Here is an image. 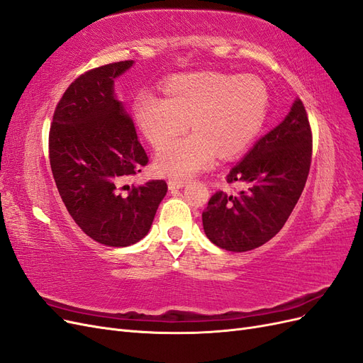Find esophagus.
Listing matches in <instances>:
<instances>
[{
    "instance_id": "34e87169",
    "label": "esophagus",
    "mask_w": 363,
    "mask_h": 363,
    "mask_svg": "<svg viewBox=\"0 0 363 363\" xmlns=\"http://www.w3.org/2000/svg\"><path fill=\"white\" fill-rule=\"evenodd\" d=\"M168 186H169L171 191L180 189V188H183V186H184V180H169Z\"/></svg>"
}]
</instances>
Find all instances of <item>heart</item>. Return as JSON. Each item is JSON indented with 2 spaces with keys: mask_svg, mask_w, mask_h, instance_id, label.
<instances>
[{
  "mask_svg": "<svg viewBox=\"0 0 363 363\" xmlns=\"http://www.w3.org/2000/svg\"><path fill=\"white\" fill-rule=\"evenodd\" d=\"M162 98L140 92L133 119L152 145L161 147L193 121L196 133L160 148L157 169L169 177L211 167L215 156L227 159L244 151L267 119L269 92L256 75L194 72L164 83Z\"/></svg>",
  "mask_w": 363,
  "mask_h": 363,
  "instance_id": "obj_1",
  "label": "heart"
}]
</instances>
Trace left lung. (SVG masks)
<instances>
[{"mask_svg": "<svg viewBox=\"0 0 363 363\" xmlns=\"http://www.w3.org/2000/svg\"><path fill=\"white\" fill-rule=\"evenodd\" d=\"M312 130L304 104L260 138L227 174L239 192L216 191L203 212L206 236L227 251H250L276 236L288 221L309 175Z\"/></svg>", "mask_w": 363, "mask_h": 363, "instance_id": "obj_1", "label": "left lung"}]
</instances>
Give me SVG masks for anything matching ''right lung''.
<instances>
[{"label": "right lung", "instance_id": "obj_1", "mask_svg": "<svg viewBox=\"0 0 363 363\" xmlns=\"http://www.w3.org/2000/svg\"><path fill=\"white\" fill-rule=\"evenodd\" d=\"M131 65L115 62L77 77L56 106L48 138L62 201L75 224L107 247L144 238L168 191L164 180L125 183L148 163L133 119L113 94V80Z\"/></svg>", "mask_w": 363, "mask_h": 363}]
</instances>
